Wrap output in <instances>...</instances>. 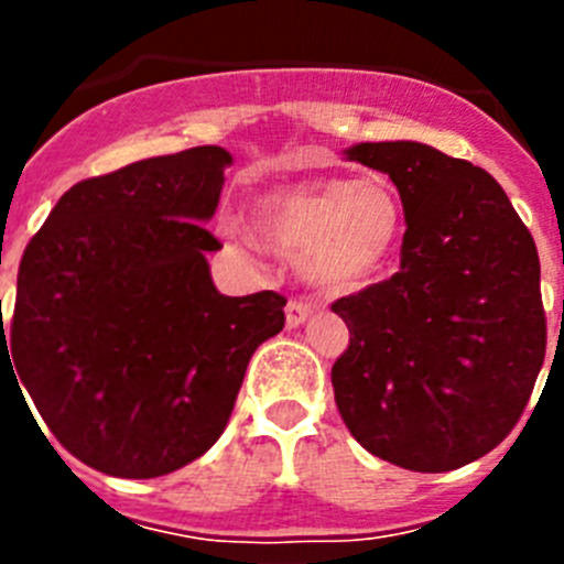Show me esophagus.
Returning <instances> with one entry per match:
<instances>
[{
  "mask_svg": "<svg viewBox=\"0 0 564 564\" xmlns=\"http://www.w3.org/2000/svg\"><path fill=\"white\" fill-rule=\"evenodd\" d=\"M311 313H313L311 302H305V299H291V302L285 305L288 327H299L307 316H311Z\"/></svg>",
  "mask_w": 564,
  "mask_h": 564,
  "instance_id": "obj_1",
  "label": "esophagus"
}]
</instances>
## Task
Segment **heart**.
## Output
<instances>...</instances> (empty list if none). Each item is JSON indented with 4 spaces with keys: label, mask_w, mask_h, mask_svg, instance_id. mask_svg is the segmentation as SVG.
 <instances>
[{
    "label": "heart",
    "mask_w": 564,
    "mask_h": 564,
    "mask_svg": "<svg viewBox=\"0 0 564 564\" xmlns=\"http://www.w3.org/2000/svg\"><path fill=\"white\" fill-rule=\"evenodd\" d=\"M259 234L299 259L311 282L350 293L383 271L403 231L398 194L383 181H318L259 203Z\"/></svg>",
    "instance_id": "heart-1"
}]
</instances>
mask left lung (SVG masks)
<instances>
[{
	"mask_svg": "<svg viewBox=\"0 0 564 564\" xmlns=\"http://www.w3.org/2000/svg\"><path fill=\"white\" fill-rule=\"evenodd\" d=\"M347 154L390 174L406 231L401 271L333 302L336 406L381 460L452 471L506 441L545 361L534 237L486 169L415 141Z\"/></svg>",
	"mask_w": 564,
	"mask_h": 564,
	"instance_id": "left-lung-1",
	"label": "left lung"
}]
</instances>
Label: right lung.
<instances>
[{"instance_id": "right-lung-1", "label": "right lung", "mask_w": 564, "mask_h": 564, "mask_svg": "<svg viewBox=\"0 0 564 564\" xmlns=\"http://www.w3.org/2000/svg\"><path fill=\"white\" fill-rule=\"evenodd\" d=\"M228 163L194 147L89 177L24 248L0 364L14 358L47 430L104 475L149 480L206 455L253 350L285 327V296H223L208 273L223 246L203 223Z\"/></svg>"}]
</instances>
